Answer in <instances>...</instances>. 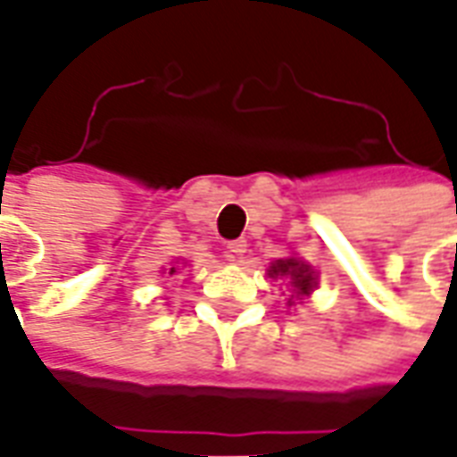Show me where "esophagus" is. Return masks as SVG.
<instances>
[{
    "mask_svg": "<svg viewBox=\"0 0 457 457\" xmlns=\"http://www.w3.org/2000/svg\"><path fill=\"white\" fill-rule=\"evenodd\" d=\"M247 252V242L245 239H235V242H228V254L229 257H242Z\"/></svg>",
    "mask_w": 457,
    "mask_h": 457,
    "instance_id": "1",
    "label": "esophagus"
}]
</instances>
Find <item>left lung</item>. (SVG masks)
Instances as JSON below:
<instances>
[{"mask_svg":"<svg viewBox=\"0 0 457 457\" xmlns=\"http://www.w3.org/2000/svg\"><path fill=\"white\" fill-rule=\"evenodd\" d=\"M269 277L287 278L288 284L294 287V291H296V296H306V294H311L313 287H316V271L294 257L274 262L271 269H269Z\"/></svg>","mask_w":457,"mask_h":457,"instance_id":"left-lung-1","label":"left lung"}]
</instances>
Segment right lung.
Masks as SVG:
<instances>
[{"mask_svg": "<svg viewBox=\"0 0 457 457\" xmlns=\"http://www.w3.org/2000/svg\"><path fill=\"white\" fill-rule=\"evenodd\" d=\"M169 274H176V267H170V271H169Z\"/></svg>", "mask_w": 457, "mask_h": 457, "instance_id": "right-lung-1", "label": "right lung"}]
</instances>
